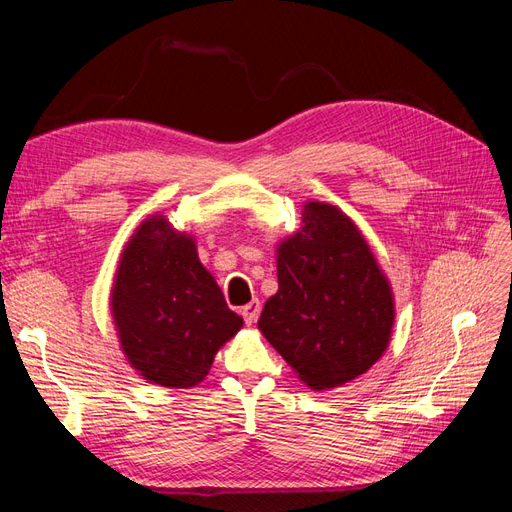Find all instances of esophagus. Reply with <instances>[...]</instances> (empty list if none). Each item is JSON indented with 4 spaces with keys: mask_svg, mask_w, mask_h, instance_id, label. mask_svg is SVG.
I'll return each instance as SVG.
<instances>
[{
    "mask_svg": "<svg viewBox=\"0 0 512 512\" xmlns=\"http://www.w3.org/2000/svg\"><path fill=\"white\" fill-rule=\"evenodd\" d=\"M241 314H243L245 324H254L256 318H258V314H260V301L254 299V301H250L247 305H243V307H241Z\"/></svg>",
    "mask_w": 512,
    "mask_h": 512,
    "instance_id": "1",
    "label": "esophagus"
}]
</instances>
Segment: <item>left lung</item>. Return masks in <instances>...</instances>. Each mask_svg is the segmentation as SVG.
<instances>
[{
    "label": "left lung",
    "instance_id": "8db88e82",
    "mask_svg": "<svg viewBox=\"0 0 512 512\" xmlns=\"http://www.w3.org/2000/svg\"><path fill=\"white\" fill-rule=\"evenodd\" d=\"M277 284L258 329L309 389L359 378L389 346L391 284L337 207L318 200L303 207L297 235L277 245Z\"/></svg>",
    "mask_w": 512,
    "mask_h": 512
}]
</instances>
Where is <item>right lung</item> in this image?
Instances as JSON below:
<instances>
[{
  "mask_svg": "<svg viewBox=\"0 0 512 512\" xmlns=\"http://www.w3.org/2000/svg\"><path fill=\"white\" fill-rule=\"evenodd\" d=\"M111 312L130 365L145 380L190 389L209 374L213 356L243 327L196 243L164 215H151L123 247Z\"/></svg>",
  "mask_w": 512,
  "mask_h": 512,
  "instance_id": "obj_1",
  "label": "right lung"
}]
</instances>
